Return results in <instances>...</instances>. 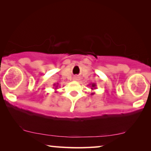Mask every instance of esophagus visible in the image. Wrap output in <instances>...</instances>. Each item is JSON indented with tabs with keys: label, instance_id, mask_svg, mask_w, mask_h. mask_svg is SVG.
Instances as JSON below:
<instances>
[{
	"label": "esophagus",
	"instance_id": "esophagus-1",
	"mask_svg": "<svg viewBox=\"0 0 151 151\" xmlns=\"http://www.w3.org/2000/svg\"><path fill=\"white\" fill-rule=\"evenodd\" d=\"M78 80V78H77V77H75V78H73V80Z\"/></svg>",
	"mask_w": 151,
	"mask_h": 151
}]
</instances>
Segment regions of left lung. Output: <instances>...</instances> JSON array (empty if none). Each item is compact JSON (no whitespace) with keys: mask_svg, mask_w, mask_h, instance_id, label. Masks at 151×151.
<instances>
[{"mask_svg":"<svg viewBox=\"0 0 151 151\" xmlns=\"http://www.w3.org/2000/svg\"><path fill=\"white\" fill-rule=\"evenodd\" d=\"M89 85H91V89H92V90L96 89V84H94V83H93V84H90ZM94 93H95L94 92H93V93H91V95H93Z\"/></svg>","mask_w":151,"mask_h":151,"instance_id":"left-lung-1","label":"left lung"}]
</instances>
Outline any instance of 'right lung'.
<instances>
[{"label": "right lung", "instance_id": "obj_1", "mask_svg": "<svg viewBox=\"0 0 151 151\" xmlns=\"http://www.w3.org/2000/svg\"><path fill=\"white\" fill-rule=\"evenodd\" d=\"M58 84H53V86H55V89H57V88H58Z\"/></svg>", "mask_w": 151, "mask_h": 151}]
</instances>
